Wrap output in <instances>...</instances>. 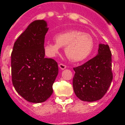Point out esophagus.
Listing matches in <instances>:
<instances>
[{
    "label": "esophagus",
    "mask_w": 125,
    "mask_h": 125,
    "mask_svg": "<svg viewBox=\"0 0 125 125\" xmlns=\"http://www.w3.org/2000/svg\"><path fill=\"white\" fill-rule=\"evenodd\" d=\"M59 67L61 69H62V70H63V69H66V65L63 64H59Z\"/></svg>",
    "instance_id": "obj_1"
}]
</instances>
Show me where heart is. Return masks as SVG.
<instances>
[{
	"label": "heart",
	"instance_id": "1",
	"mask_svg": "<svg viewBox=\"0 0 125 125\" xmlns=\"http://www.w3.org/2000/svg\"><path fill=\"white\" fill-rule=\"evenodd\" d=\"M56 42H47L44 46L46 53L54 57L61 47H65L66 56L73 62H81L89 56L93 48V40L89 34L79 31H69L55 36Z\"/></svg>",
	"mask_w": 125,
	"mask_h": 125
}]
</instances>
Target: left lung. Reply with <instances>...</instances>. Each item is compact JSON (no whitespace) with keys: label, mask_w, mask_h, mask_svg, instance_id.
<instances>
[{"label":"left lung","mask_w":125,"mask_h":125,"mask_svg":"<svg viewBox=\"0 0 125 125\" xmlns=\"http://www.w3.org/2000/svg\"><path fill=\"white\" fill-rule=\"evenodd\" d=\"M111 52L108 44H100L98 54L81 66L74 68L73 85L75 94L84 101L103 97L113 79Z\"/></svg>","instance_id":"1"}]
</instances>
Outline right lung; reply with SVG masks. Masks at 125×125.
Returning a JSON list of instances; mask_svg holds the SVG:
<instances>
[{
  "label": "right lung",
  "mask_w": 125,
  "mask_h": 125,
  "mask_svg": "<svg viewBox=\"0 0 125 125\" xmlns=\"http://www.w3.org/2000/svg\"><path fill=\"white\" fill-rule=\"evenodd\" d=\"M47 22L34 21L21 34L11 54L12 81L15 91L31 103L44 102L53 93L58 74L57 62L45 58Z\"/></svg>",
  "instance_id": "add662e5"
}]
</instances>
